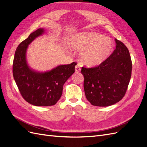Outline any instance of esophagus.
Here are the masks:
<instances>
[{
	"mask_svg": "<svg viewBox=\"0 0 147 147\" xmlns=\"http://www.w3.org/2000/svg\"><path fill=\"white\" fill-rule=\"evenodd\" d=\"M81 68H80V65L79 64H77L76 66H75V72H80Z\"/></svg>",
	"mask_w": 147,
	"mask_h": 147,
	"instance_id": "34e87169",
	"label": "esophagus"
}]
</instances>
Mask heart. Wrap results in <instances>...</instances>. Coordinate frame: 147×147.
Instances as JSON below:
<instances>
[{
	"instance_id": "b5f03b06",
	"label": "heart",
	"mask_w": 147,
	"mask_h": 147,
	"mask_svg": "<svg viewBox=\"0 0 147 147\" xmlns=\"http://www.w3.org/2000/svg\"><path fill=\"white\" fill-rule=\"evenodd\" d=\"M70 47L80 50L78 57L82 63L88 66H97L104 62L113 50L114 44L109 37L94 32L79 33L71 37Z\"/></svg>"
}]
</instances>
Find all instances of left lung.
<instances>
[{"label": "left lung", "instance_id": "1", "mask_svg": "<svg viewBox=\"0 0 147 147\" xmlns=\"http://www.w3.org/2000/svg\"><path fill=\"white\" fill-rule=\"evenodd\" d=\"M115 42V50L102 64L82 68L84 93L92 105H113L123 98L127 91L131 77V58L126 45L117 38Z\"/></svg>", "mask_w": 147, "mask_h": 147}]
</instances>
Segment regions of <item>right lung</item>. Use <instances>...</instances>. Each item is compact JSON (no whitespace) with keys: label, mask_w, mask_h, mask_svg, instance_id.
Masks as SVG:
<instances>
[{"label":"right lung","mask_w":147,"mask_h":147,"mask_svg":"<svg viewBox=\"0 0 147 147\" xmlns=\"http://www.w3.org/2000/svg\"><path fill=\"white\" fill-rule=\"evenodd\" d=\"M44 32L38 29L17 47L13 63V75L20 94L28 103L35 106L55 105L63 94V85L75 72V62L61 65L49 72L40 73L31 70L26 63L29 44Z\"/></svg>","instance_id":"1"}]
</instances>
